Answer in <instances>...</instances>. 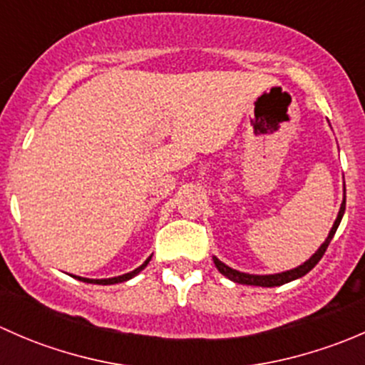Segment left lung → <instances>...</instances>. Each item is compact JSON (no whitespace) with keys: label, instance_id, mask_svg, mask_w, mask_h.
Returning a JSON list of instances; mask_svg holds the SVG:
<instances>
[{"label":"left lung","instance_id":"1","mask_svg":"<svg viewBox=\"0 0 365 365\" xmlns=\"http://www.w3.org/2000/svg\"><path fill=\"white\" fill-rule=\"evenodd\" d=\"M344 208H346V189H344V200H342V203H341V210H339V213H337V219H336V222H334V226H332V230H330L327 240L323 242L322 247H319L318 251L312 254V256L309 257V259L305 261L304 264L293 268V270L281 272V274H274V275H252V274H244V272H238V270H235V268L227 267V264H224L222 261L217 259L215 256H213V263H215L217 270H219L220 274L226 275L230 281L238 282V284L263 286V288H272V286H282V284H286V282L295 281V279H298V277H304L307 272H311L312 268L318 264V261L322 259L323 254H325V251H327V247H329V244L332 242L334 235H336L337 227H339V224H341L342 215H344Z\"/></svg>","mask_w":365,"mask_h":365}]
</instances>
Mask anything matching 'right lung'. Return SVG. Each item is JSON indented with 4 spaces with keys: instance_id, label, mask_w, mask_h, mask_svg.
<instances>
[{
    "instance_id": "1",
    "label": "right lung",
    "mask_w": 365,
    "mask_h": 365,
    "mask_svg": "<svg viewBox=\"0 0 365 365\" xmlns=\"http://www.w3.org/2000/svg\"><path fill=\"white\" fill-rule=\"evenodd\" d=\"M150 259H152V256H150L148 259H146L145 263L141 264V267H138V268H135V270L128 272V274L118 275V277H111V279H86V277H76V279H79V281H83V282H90V284H102V286H108V284H118V282H125V281H128V279L135 277V275H138L139 272L145 270V267H146V264L150 263Z\"/></svg>"
}]
</instances>
